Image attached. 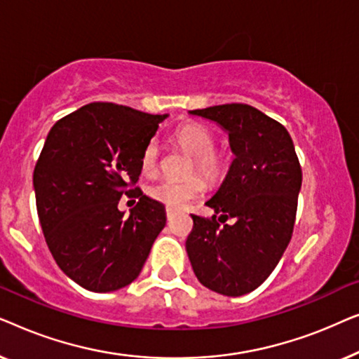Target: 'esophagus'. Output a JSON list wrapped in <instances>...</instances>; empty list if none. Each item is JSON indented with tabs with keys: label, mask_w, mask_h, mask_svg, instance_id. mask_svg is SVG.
Here are the masks:
<instances>
[{
	"label": "esophagus",
	"mask_w": 359,
	"mask_h": 359,
	"mask_svg": "<svg viewBox=\"0 0 359 359\" xmlns=\"http://www.w3.org/2000/svg\"><path fill=\"white\" fill-rule=\"evenodd\" d=\"M173 215H175V210L171 208H166V219L171 220V219H173Z\"/></svg>",
	"instance_id": "obj_1"
}]
</instances>
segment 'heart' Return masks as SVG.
<instances>
[{"mask_svg": "<svg viewBox=\"0 0 359 359\" xmlns=\"http://www.w3.org/2000/svg\"><path fill=\"white\" fill-rule=\"evenodd\" d=\"M175 139L181 149L194 156L191 171L198 170L210 183H217L227 173V160L220 151L215 150V135L208 127L198 122H188L178 127ZM160 163V147L155 139L149 140L142 150L140 168L145 176H155ZM204 181L199 176H188L184 180L165 178L149 186L147 194L156 203L165 204L166 208H184L189 201L199 198L204 193Z\"/></svg>", "mask_w": 359, "mask_h": 359, "instance_id": "heart-1", "label": "heart"}]
</instances>
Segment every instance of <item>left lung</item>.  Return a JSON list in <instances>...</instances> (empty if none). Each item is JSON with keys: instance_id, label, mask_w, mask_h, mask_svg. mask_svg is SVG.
<instances>
[{"instance_id": "obj_1", "label": "left lung", "mask_w": 359, "mask_h": 359, "mask_svg": "<svg viewBox=\"0 0 359 359\" xmlns=\"http://www.w3.org/2000/svg\"><path fill=\"white\" fill-rule=\"evenodd\" d=\"M189 114L217 122L235 158L205 203L219 219L191 215L186 252L203 286L238 297L263 284L291 242L302 170L286 127L257 107L232 102Z\"/></svg>"}]
</instances>
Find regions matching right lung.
Segmentation results:
<instances>
[{
  "mask_svg": "<svg viewBox=\"0 0 359 359\" xmlns=\"http://www.w3.org/2000/svg\"><path fill=\"white\" fill-rule=\"evenodd\" d=\"M166 117L90 102L48 132L34 168L39 220L53 259L88 291L134 281L165 227V205L132 186L142 150ZM124 194L140 198L129 218L116 209Z\"/></svg>",
  "mask_w": 359,
  "mask_h": 359,
  "instance_id": "add662e5",
  "label": "right lung"
}]
</instances>
